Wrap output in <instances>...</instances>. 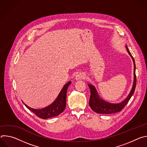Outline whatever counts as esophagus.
<instances>
[{
	"mask_svg": "<svg viewBox=\"0 0 147 147\" xmlns=\"http://www.w3.org/2000/svg\"><path fill=\"white\" fill-rule=\"evenodd\" d=\"M86 78V76L85 74H84L83 73H79L76 76V79L77 80H81V79H84Z\"/></svg>",
	"mask_w": 147,
	"mask_h": 147,
	"instance_id": "34e87169",
	"label": "esophagus"
}]
</instances>
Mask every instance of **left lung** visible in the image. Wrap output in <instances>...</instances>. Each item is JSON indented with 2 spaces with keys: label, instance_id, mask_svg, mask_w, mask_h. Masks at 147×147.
Returning <instances> with one entry per match:
<instances>
[{
  "label": "left lung",
  "instance_id": "left-lung-1",
  "mask_svg": "<svg viewBox=\"0 0 147 147\" xmlns=\"http://www.w3.org/2000/svg\"><path fill=\"white\" fill-rule=\"evenodd\" d=\"M127 51L129 55L131 56V57L133 59V62H134V84H133V86L132 88V90L127 96V98L125 99L124 101L120 103H110L108 102H107L105 101H104L103 100L100 99L99 98V96L97 94V92L95 88V87L93 86H91L90 84L88 85V87L90 89L91 91V95H90V98L89 100V105L90 106L91 109L95 112L96 113H100V114H111V113H115L121 111L124 107L126 105V104L127 102L129 101L131 97L132 96L134 92L135 88L136 87V73H135V70H136V65H135V61L132 56L131 53L130 52L127 47H126Z\"/></svg>",
  "mask_w": 147,
  "mask_h": 147
}]
</instances>
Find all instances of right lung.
<instances>
[{
	"instance_id": "obj_1",
	"label": "right lung",
	"mask_w": 147,
	"mask_h": 147,
	"mask_svg": "<svg viewBox=\"0 0 147 147\" xmlns=\"http://www.w3.org/2000/svg\"><path fill=\"white\" fill-rule=\"evenodd\" d=\"M71 82L69 81L63 87L56 99L49 106L41 109H35L28 107L26 104L25 106L32 112L38 117L47 119L59 115L64 111L66 105V94Z\"/></svg>"
}]
</instances>
